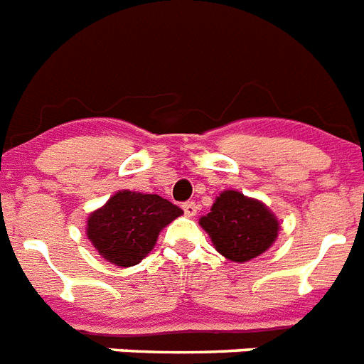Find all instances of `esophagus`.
<instances>
[{
	"instance_id": "obj_1",
	"label": "esophagus",
	"mask_w": 364,
	"mask_h": 364,
	"mask_svg": "<svg viewBox=\"0 0 364 364\" xmlns=\"http://www.w3.org/2000/svg\"><path fill=\"white\" fill-rule=\"evenodd\" d=\"M183 211H185L187 217H194V215L198 213V205L194 202H185L183 203Z\"/></svg>"
}]
</instances>
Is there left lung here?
<instances>
[{"mask_svg":"<svg viewBox=\"0 0 364 364\" xmlns=\"http://www.w3.org/2000/svg\"><path fill=\"white\" fill-rule=\"evenodd\" d=\"M213 247L230 262L245 264L273 247L280 223L274 213L256 198L239 191H223L211 211L200 218Z\"/></svg>","mask_w":364,"mask_h":364,"instance_id":"left-lung-1","label":"left lung"}]
</instances>
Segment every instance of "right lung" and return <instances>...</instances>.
<instances>
[{"instance_id":"add662e5","label":"right lung","mask_w":364,"mask_h":364,"mask_svg":"<svg viewBox=\"0 0 364 364\" xmlns=\"http://www.w3.org/2000/svg\"><path fill=\"white\" fill-rule=\"evenodd\" d=\"M183 211L159 194L119 191L90 213L85 233L99 256L119 267L140 264L156 237Z\"/></svg>"}]
</instances>
